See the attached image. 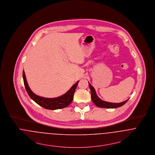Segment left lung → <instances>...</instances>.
I'll return each instance as SVG.
<instances>
[{
    "instance_id": "1",
    "label": "left lung",
    "mask_w": 155,
    "mask_h": 155,
    "mask_svg": "<svg viewBox=\"0 0 155 155\" xmlns=\"http://www.w3.org/2000/svg\"><path fill=\"white\" fill-rule=\"evenodd\" d=\"M88 84H89V87H90V88L91 90V100L93 102V103L98 107H103V108H109H109H117V107H119L120 106H122V105H124L128 100V99L123 102L118 103H110V102L103 101L97 96L94 87L90 84V83H88Z\"/></svg>"
}]
</instances>
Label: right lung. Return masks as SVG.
Segmentation results:
<instances>
[{
    "instance_id": "add662e5",
    "label": "right lung",
    "mask_w": 155,
    "mask_h": 155,
    "mask_svg": "<svg viewBox=\"0 0 155 155\" xmlns=\"http://www.w3.org/2000/svg\"><path fill=\"white\" fill-rule=\"evenodd\" d=\"M22 75L26 91L31 99L33 100L35 103H37L43 107L50 110L59 109L69 106L73 100L75 90L78 84V81H77L75 84L72 86V87L66 93H65L62 96L55 98H45L35 94L31 90L28 85L24 71H23Z\"/></svg>"
}]
</instances>
